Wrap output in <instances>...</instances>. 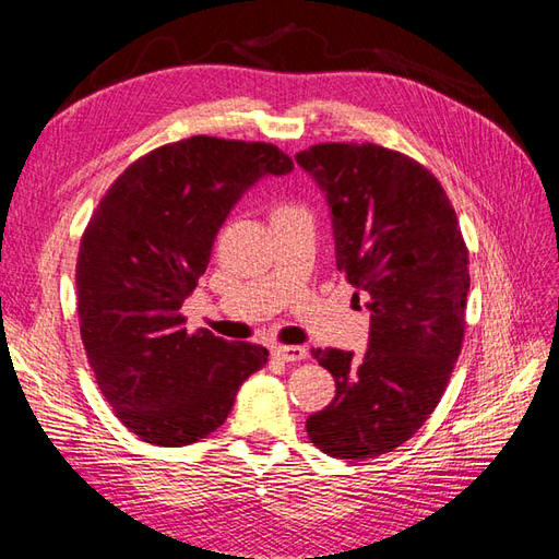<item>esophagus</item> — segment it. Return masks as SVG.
Wrapping results in <instances>:
<instances>
[{"mask_svg":"<svg viewBox=\"0 0 559 559\" xmlns=\"http://www.w3.org/2000/svg\"><path fill=\"white\" fill-rule=\"evenodd\" d=\"M271 355L283 362H300L307 358V348L305 346H273Z\"/></svg>","mask_w":559,"mask_h":559,"instance_id":"34e87169","label":"esophagus"}]
</instances>
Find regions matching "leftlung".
I'll return each mask as SVG.
<instances>
[{
    "mask_svg": "<svg viewBox=\"0 0 559 559\" xmlns=\"http://www.w3.org/2000/svg\"><path fill=\"white\" fill-rule=\"evenodd\" d=\"M331 209L336 266L367 300L362 358L317 348L336 396L307 418L312 444L365 461L420 430L461 353L471 286L456 211L418 160L377 144H317L298 156Z\"/></svg>",
    "mask_w": 559,
    "mask_h": 559,
    "instance_id": "8db88e82",
    "label": "left lung"
}]
</instances>
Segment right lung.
I'll return each mask as SVG.
<instances>
[{"label": "right lung", "instance_id": "add662e5", "mask_svg": "<svg viewBox=\"0 0 559 559\" xmlns=\"http://www.w3.org/2000/svg\"><path fill=\"white\" fill-rule=\"evenodd\" d=\"M290 170L273 144L192 136L129 165L93 211L76 261L81 341L100 394L144 442L185 447L218 430L266 365L254 343L187 334L180 307L240 197Z\"/></svg>", "mask_w": 559, "mask_h": 559}]
</instances>
